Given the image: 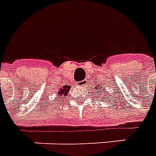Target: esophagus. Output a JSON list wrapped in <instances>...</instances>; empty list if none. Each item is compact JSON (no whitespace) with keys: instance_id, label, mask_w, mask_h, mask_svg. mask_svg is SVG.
<instances>
[{"instance_id":"34e87169","label":"esophagus","mask_w":156,"mask_h":156,"mask_svg":"<svg viewBox=\"0 0 156 156\" xmlns=\"http://www.w3.org/2000/svg\"><path fill=\"white\" fill-rule=\"evenodd\" d=\"M87 80H81V81H80V82H78L77 85H78V86H85V85H87Z\"/></svg>"}]
</instances>
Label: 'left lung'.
<instances>
[{
    "label": "left lung",
    "mask_w": 156,
    "mask_h": 156,
    "mask_svg": "<svg viewBox=\"0 0 156 156\" xmlns=\"http://www.w3.org/2000/svg\"><path fill=\"white\" fill-rule=\"evenodd\" d=\"M96 88H97V87H96ZM98 90H99V91H100V90H101V89H98ZM103 92H104V91H103ZM104 93H105V92H104Z\"/></svg>",
    "instance_id": "left-lung-1"
}]
</instances>
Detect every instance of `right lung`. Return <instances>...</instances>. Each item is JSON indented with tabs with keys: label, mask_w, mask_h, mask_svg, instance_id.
I'll return each mask as SVG.
<instances>
[{
	"label": "right lung",
	"mask_w": 156,
	"mask_h": 156,
	"mask_svg": "<svg viewBox=\"0 0 156 156\" xmlns=\"http://www.w3.org/2000/svg\"><path fill=\"white\" fill-rule=\"evenodd\" d=\"M69 86H66V87H64V89H61L60 90H58V94L60 95L59 97L61 96H66L68 92H69Z\"/></svg>",
	"instance_id": "obj_1"
}]
</instances>
